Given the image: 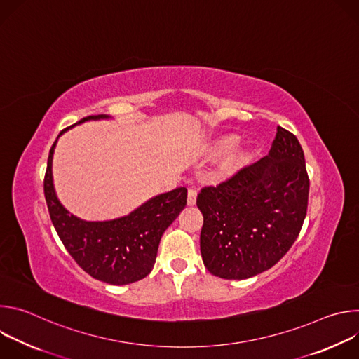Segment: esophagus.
I'll list each match as a JSON object with an SVG mask.
<instances>
[{
	"instance_id": "obj_1",
	"label": "esophagus",
	"mask_w": 359,
	"mask_h": 359,
	"mask_svg": "<svg viewBox=\"0 0 359 359\" xmlns=\"http://www.w3.org/2000/svg\"><path fill=\"white\" fill-rule=\"evenodd\" d=\"M196 198H197L196 189H189V191H187V204H189V206H194Z\"/></svg>"
}]
</instances>
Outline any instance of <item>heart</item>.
Listing matches in <instances>:
<instances>
[{
  "label": "heart",
  "mask_w": 359,
  "mask_h": 359,
  "mask_svg": "<svg viewBox=\"0 0 359 359\" xmlns=\"http://www.w3.org/2000/svg\"><path fill=\"white\" fill-rule=\"evenodd\" d=\"M238 143V139L236 136H227L220 139L219 142L215 143V146L212 147V153L213 155H224V153H229L230 150H233Z\"/></svg>",
  "instance_id": "b5f03b06"
}]
</instances>
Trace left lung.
Masks as SVG:
<instances>
[{
	"label": "left lung",
	"instance_id": "left-lung-1",
	"mask_svg": "<svg viewBox=\"0 0 359 359\" xmlns=\"http://www.w3.org/2000/svg\"><path fill=\"white\" fill-rule=\"evenodd\" d=\"M309 190L302 147L278 126L267 156L198 193L204 266L226 280H245L271 269L299 234Z\"/></svg>",
	"mask_w": 359,
	"mask_h": 359
}]
</instances>
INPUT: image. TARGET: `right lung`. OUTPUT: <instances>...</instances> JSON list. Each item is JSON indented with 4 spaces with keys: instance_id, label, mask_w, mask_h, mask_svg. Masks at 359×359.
<instances>
[{
    "instance_id": "add662e5",
    "label": "right lung",
    "mask_w": 359,
    "mask_h": 359,
    "mask_svg": "<svg viewBox=\"0 0 359 359\" xmlns=\"http://www.w3.org/2000/svg\"><path fill=\"white\" fill-rule=\"evenodd\" d=\"M100 119L111 116L92 115L75 125ZM71 128L58 135L48 156L43 193L50 220L72 259L90 277L114 285L139 281L155 266L162 234L184 209L187 189L176 187L153 196L128 216L114 220L86 222L74 216L61 204L53 179L57 142Z\"/></svg>"
}]
</instances>
